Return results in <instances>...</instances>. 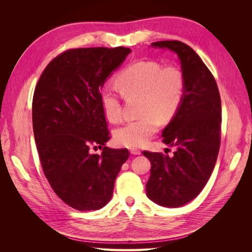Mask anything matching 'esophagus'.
I'll list each match as a JSON object with an SVG mask.
<instances>
[{
    "instance_id": "1",
    "label": "esophagus",
    "mask_w": 252,
    "mask_h": 252,
    "mask_svg": "<svg viewBox=\"0 0 252 252\" xmlns=\"http://www.w3.org/2000/svg\"><path fill=\"white\" fill-rule=\"evenodd\" d=\"M130 152H131L132 155H134V156L141 155V150H140V149H136V148H131V149H130Z\"/></svg>"
}]
</instances>
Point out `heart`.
I'll list each match as a JSON object with an SVG mask.
<instances>
[{
  "label": "heart",
  "instance_id": "1",
  "mask_svg": "<svg viewBox=\"0 0 252 252\" xmlns=\"http://www.w3.org/2000/svg\"><path fill=\"white\" fill-rule=\"evenodd\" d=\"M117 86L125 97L140 96V118L118 128L114 140L129 148L141 147L158 130L159 120L170 121L181 108L185 94V78L180 68L162 66L155 61H139L117 77ZM100 102L111 123L122 120L121 98L113 89L104 88Z\"/></svg>",
  "mask_w": 252,
  "mask_h": 252
}]
</instances>
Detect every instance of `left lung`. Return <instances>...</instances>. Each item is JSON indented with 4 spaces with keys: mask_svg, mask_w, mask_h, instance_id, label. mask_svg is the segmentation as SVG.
<instances>
[{
    "mask_svg": "<svg viewBox=\"0 0 252 252\" xmlns=\"http://www.w3.org/2000/svg\"><path fill=\"white\" fill-rule=\"evenodd\" d=\"M177 53L185 78L181 108L163 130L173 156L143 151L151 163L146 193L164 207H180L199 195L215 168L220 144L222 108L217 82L196 52L180 41L151 44Z\"/></svg>",
    "mask_w": 252,
    "mask_h": 252,
    "instance_id": "obj_1",
    "label": "left lung"
}]
</instances>
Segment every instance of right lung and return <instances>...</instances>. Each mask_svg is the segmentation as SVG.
<instances>
[{
    "mask_svg": "<svg viewBox=\"0 0 252 252\" xmlns=\"http://www.w3.org/2000/svg\"><path fill=\"white\" fill-rule=\"evenodd\" d=\"M130 52L122 46L66 50L45 68L34 89L32 126L44 174L60 199L80 211L110 201L129 158L126 148L105 146L110 136L100 94ZM96 144L102 154H90Z\"/></svg>",
    "mask_w": 252,
    "mask_h": 252,
    "instance_id": "1",
    "label": "right lung"
}]
</instances>
